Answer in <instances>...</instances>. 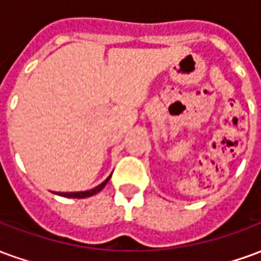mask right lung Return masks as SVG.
I'll use <instances>...</instances> for the list:
<instances>
[{
	"label": "right lung",
	"mask_w": 261,
	"mask_h": 261,
	"mask_svg": "<svg viewBox=\"0 0 261 261\" xmlns=\"http://www.w3.org/2000/svg\"><path fill=\"white\" fill-rule=\"evenodd\" d=\"M112 177V175L109 176L108 179L105 181H102L99 186H96L95 189H91V190H86V192H72V193H54V194H59V196L61 197H68V198H86V197H91L93 196V194H96V193H99L100 190H102L103 187L108 185L109 179Z\"/></svg>",
	"instance_id": "1"
}]
</instances>
